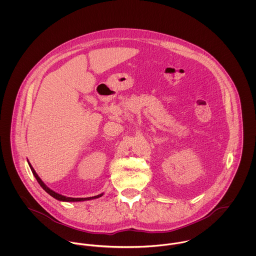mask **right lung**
<instances>
[{"label":"right lung","instance_id":"1","mask_svg":"<svg viewBox=\"0 0 256 256\" xmlns=\"http://www.w3.org/2000/svg\"><path fill=\"white\" fill-rule=\"evenodd\" d=\"M28 164H30V170H32V174H34V178H36L37 182L38 183L40 184V186L50 195V196H52L53 198H55V199H57V200H59V201H64V202H80V201H86V200H92V199H96V198H100V197H102V195H104V193H102V194H98V195H96V196H94V197H88V198H71V197H66V196H64V195H61V194H58V193H56L55 191H53V190H51L49 187H47L44 182L41 180V178L37 176L36 172V170H34V168L32 166V164H30V162H28Z\"/></svg>","mask_w":256,"mask_h":256}]
</instances>
